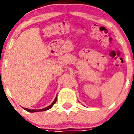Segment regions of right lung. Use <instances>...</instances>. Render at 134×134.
<instances>
[{
    "instance_id": "add662e5",
    "label": "right lung",
    "mask_w": 134,
    "mask_h": 134,
    "mask_svg": "<svg viewBox=\"0 0 134 134\" xmlns=\"http://www.w3.org/2000/svg\"><path fill=\"white\" fill-rule=\"evenodd\" d=\"M56 100H57V96L56 97V98H55L54 100L52 102V103L51 104L50 106H47V107L44 108H43V109H28V108H23L24 109H25L26 111H27L28 112H31V113H34V112H38V111H46V110H48V109H51V108L53 106V105L55 103H56Z\"/></svg>"
}]
</instances>
